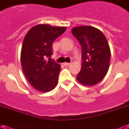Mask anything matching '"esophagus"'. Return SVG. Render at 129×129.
<instances>
[{
	"label": "esophagus",
	"mask_w": 129,
	"mask_h": 129,
	"mask_svg": "<svg viewBox=\"0 0 129 129\" xmlns=\"http://www.w3.org/2000/svg\"><path fill=\"white\" fill-rule=\"evenodd\" d=\"M70 64V63H66V62L63 63V66H69Z\"/></svg>",
	"instance_id": "obj_1"
}]
</instances>
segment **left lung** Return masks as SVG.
I'll return each mask as SVG.
<instances>
[{
  "mask_svg": "<svg viewBox=\"0 0 129 129\" xmlns=\"http://www.w3.org/2000/svg\"><path fill=\"white\" fill-rule=\"evenodd\" d=\"M72 33L81 46L82 63L77 77L84 86H94L104 78L108 73L111 50L106 38L102 31L92 26H79Z\"/></svg>",
  "mask_w": 129,
  "mask_h": 129,
  "instance_id": "left-lung-1",
  "label": "left lung"
}]
</instances>
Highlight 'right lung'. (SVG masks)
I'll list each match as a JSON object with an SVG mask.
<instances>
[{"mask_svg":"<svg viewBox=\"0 0 129 129\" xmlns=\"http://www.w3.org/2000/svg\"><path fill=\"white\" fill-rule=\"evenodd\" d=\"M66 29V27L39 24L29 29L24 38L21 52L23 72L29 84L40 92L51 91L58 83L61 66L50 61V57L52 43Z\"/></svg>","mask_w":129,"mask_h":129,"instance_id":"1","label":"right lung"}]
</instances>
